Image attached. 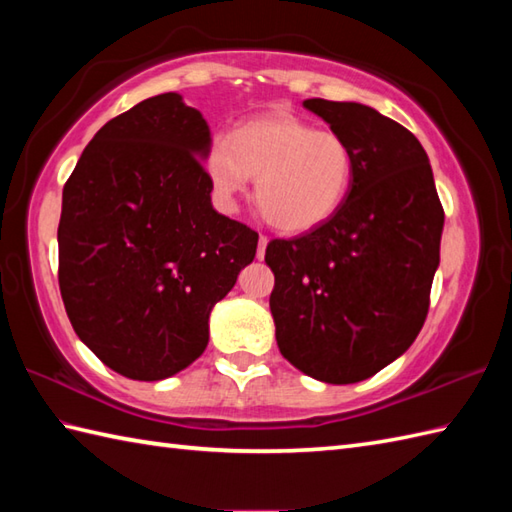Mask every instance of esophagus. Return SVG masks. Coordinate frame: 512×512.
<instances>
[{"mask_svg":"<svg viewBox=\"0 0 512 512\" xmlns=\"http://www.w3.org/2000/svg\"><path fill=\"white\" fill-rule=\"evenodd\" d=\"M266 244H268V237H266V235H259V244H257V259H264V255H266Z\"/></svg>","mask_w":512,"mask_h":512,"instance_id":"esophagus-1","label":"esophagus"}]
</instances>
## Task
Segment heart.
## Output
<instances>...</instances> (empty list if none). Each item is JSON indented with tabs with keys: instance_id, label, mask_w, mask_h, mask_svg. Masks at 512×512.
<instances>
[{
	"instance_id": "1",
	"label": "heart",
	"mask_w": 512,
	"mask_h": 512,
	"mask_svg": "<svg viewBox=\"0 0 512 512\" xmlns=\"http://www.w3.org/2000/svg\"><path fill=\"white\" fill-rule=\"evenodd\" d=\"M206 176L224 209L255 176L259 211L279 231L306 233L341 209L354 180V154L330 129L288 112L242 123L231 138H215L206 151Z\"/></svg>"
}]
</instances>
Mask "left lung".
<instances>
[{
	"instance_id": "8db88e82",
	"label": "left lung",
	"mask_w": 512,
	"mask_h": 512,
	"mask_svg": "<svg viewBox=\"0 0 512 512\" xmlns=\"http://www.w3.org/2000/svg\"><path fill=\"white\" fill-rule=\"evenodd\" d=\"M303 107L352 147L354 180L328 222L266 246L270 312L284 358L323 383L350 385L396 361L422 330L444 209L409 129L361 103Z\"/></svg>"
}]
</instances>
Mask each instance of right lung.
I'll list each match as a JSON object with an SVG mask.
<instances>
[{"label": "right lung", "instance_id": "add662e5", "mask_svg": "<svg viewBox=\"0 0 512 512\" xmlns=\"http://www.w3.org/2000/svg\"><path fill=\"white\" fill-rule=\"evenodd\" d=\"M202 114L176 92L105 123L63 187L59 288L79 339L132 380H162L209 343V314L257 233L217 213Z\"/></svg>", "mask_w": 512, "mask_h": 512}]
</instances>
